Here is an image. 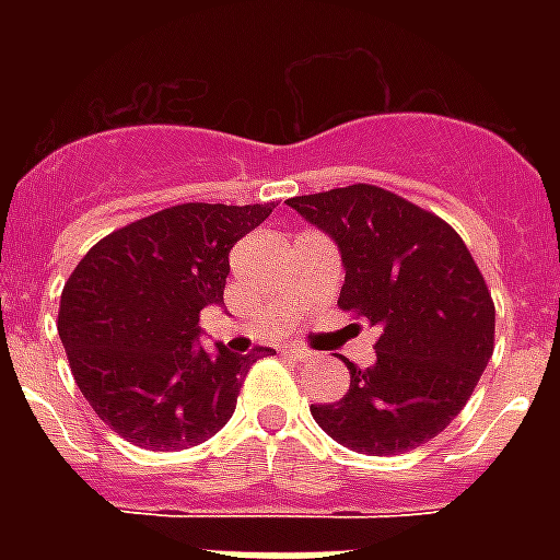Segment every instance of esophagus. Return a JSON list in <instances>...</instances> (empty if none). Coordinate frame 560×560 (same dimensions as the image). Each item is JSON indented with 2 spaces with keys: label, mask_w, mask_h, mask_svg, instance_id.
<instances>
[{
  "label": "esophagus",
  "mask_w": 560,
  "mask_h": 560,
  "mask_svg": "<svg viewBox=\"0 0 560 560\" xmlns=\"http://www.w3.org/2000/svg\"><path fill=\"white\" fill-rule=\"evenodd\" d=\"M281 354H288V358H293V360H305L311 351L302 349V346H296V342H290V346H281Z\"/></svg>",
  "instance_id": "obj_1"
}]
</instances>
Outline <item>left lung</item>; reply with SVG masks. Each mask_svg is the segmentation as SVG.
<instances>
[{"label":"left lung","instance_id":"obj_1","mask_svg":"<svg viewBox=\"0 0 560 560\" xmlns=\"http://www.w3.org/2000/svg\"><path fill=\"white\" fill-rule=\"evenodd\" d=\"M288 206L340 246L337 305L381 328L374 366L342 360L349 392L311 416L349 451H416L459 416L494 354V299L474 255L447 220L369 183Z\"/></svg>","mask_w":560,"mask_h":560}]
</instances>
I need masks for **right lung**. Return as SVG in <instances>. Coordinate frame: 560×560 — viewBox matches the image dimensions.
Segmentation results:
<instances>
[{
  "label": "right lung",
  "mask_w": 560,
  "mask_h": 560,
  "mask_svg": "<svg viewBox=\"0 0 560 560\" xmlns=\"http://www.w3.org/2000/svg\"><path fill=\"white\" fill-rule=\"evenodd\" d=\"M276 206L179 202L109 232L78 261L57 334L78 389L121 439L186 451L232 418L258 354L218 346L211 358L194 342L202 307L223 302L229 249Z\"/></svg>",
  "instance_id": "1"
}]
</instances>
